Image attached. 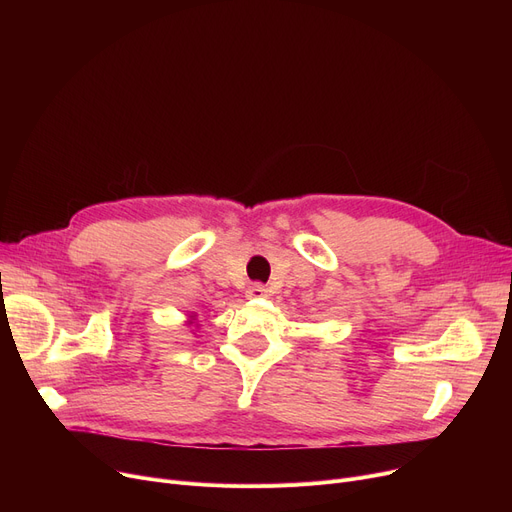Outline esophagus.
Returning a JSON list of instances; mask_svg holds the SVG:
<instances>
[{
	"label": "esophagus",
	"mask_w": 512,
	"mask_h": 512,
	"mask_svg": "<svg viewBox=\"0 0 512 512\" xmlns=\"http://www.w3.org/2000/svg\"><path fill=\"white\" fill-rule=\"evenodd\" d=\"M247 297L249 299H263L267 297V288L263 284H253L247 288Z\"/></svg>",
	"instance_id": "1"
}]
</instances>
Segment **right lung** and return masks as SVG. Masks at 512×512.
<instances>
[{"label": "right lung", "mask_w": 512, "mask_h": 512, "mask_svg": "<svg viewBox=\"0 0 512 512\" xmlns=\"http://www.w3.org/2000/svg\"><path fill=\"white\" fill-rule=\"evenodd\" d=\"M186 328H199V321H197V313H191L186 315V321H184ZM193 332V330H191Z\"/></svg>", "instance_id": "obj_1"}]
</instances>
